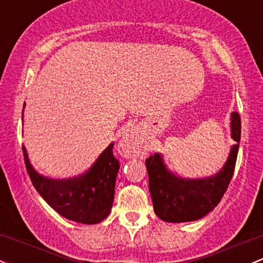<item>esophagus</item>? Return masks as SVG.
Wrapping results in <instances>:
<instances>
[{
    "label": "esophagus",
    "instance_id": "1",
    "mask_svg": "<svg viewBox=\"0 0 263 263\" xmlns=\"http://www.w3.org/2000/svg\"><path fill=\"white\" fill-rule=\"evenodd\" d=\"M143 148V138L138 127H132V128L126 129L121 137L120 143H118V151L125 157H134L142 154Z\"/></svg>",
    "mask_w": 263,
    "mask_h": 263
}]
</instances>
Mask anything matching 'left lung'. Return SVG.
I'll list each match as a JSON object with an SVG mask.
<instances>
[{
    "label": "left lung",
    "instance_id": "left-lung-1",
    "mask_svg": "<svg viewBox=\"0 0 263 263\" xmlns=\"http://www.w3.org/2000/svg\"><path fill=\"white\" fill-rule=\"evenodd\" d=\"M231 136L236 145L231 147L226 163L221 171L207 178H182L168 171L160 154L146 160L148 189L155 213L164 222H190L200 220L211 212L223 197L235 171L237 160L241 118L231 114Z\"/></svg>",
    "mask_w": 263,
    "mask_h": 263
}]
</instances>
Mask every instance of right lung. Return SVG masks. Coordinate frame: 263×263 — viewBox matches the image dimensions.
<instances>
[{
  "instance_id": "right-lung-1",
  "label": "right lung",
  "mask_w": 263,
  "mask_h": 263,
  "mask_svg": "<svg viewBox=\"0 0 263 263\" xmlns=\"http://www.w3.org/2000/svg\"><path fill=\"white\" fill-rule=\"evenodd\" d=\"M112 148L114 143L99 156L87 172L67 180H53L40 175L31 166L25 147L22 151L31 182L43 200L67 220L93 224L107 217L114 203L120 162Z\"/></svg>"
}]
</instances>
